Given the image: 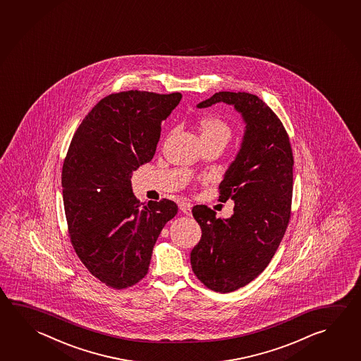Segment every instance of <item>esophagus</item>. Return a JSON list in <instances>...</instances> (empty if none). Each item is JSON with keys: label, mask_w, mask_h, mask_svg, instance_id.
Returning <instances> with one entry per match:
<instances>
[{"label": "esophagus", "mask_w": 361, "mask_h": 361, "mask_svg": "<svg viewBox=\"0 0 361 361\" xmlns=\"http://www.w3.org/2000/svg\"><path fill=\"white\" fill-rule=\"evenodd\" d=\"M178 208L183 212V214L190 215L191 214V204L190 202H181L178 204Z\"/></svg>", "instance_id": "obj_1"}]
</instances>
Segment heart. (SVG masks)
Masks as SVG:
<instances>
[{
  "label": "heart",
  "instance_id": "1",
  "mask_svg": "<svg viewBox=\"0 0 361 361\" xmlns=\"http://www.w3.org/2000/svg\"><path fill=\"white\" fill-rule=\"evenodd\" d=\"M200 137L221 140L227 142L231 137V128L228 127L226 121L218 118H207L200 123Z\"/></svg>",
  "mask_w": 361,
  "mask_h": 361
}]
</instances>
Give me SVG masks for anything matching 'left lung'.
<instances>
[{"mask_svg": "<svg viewBox=\"0 0 361 361\" xmlns=\"http://www.w3.org/2000/svg\"><path fill=\"white\" fill-rule=\"evenodd\" d=\"M232 105L245 123L240 151L221 180V202L233 200V214L218 219L205 205L192 215L202 238L190 253L192 271L212 290L229 293L265 270L290 218L293 153L288 134L257 96L221 91L196 108Z\"/></svg>", "mask_w": 361, "mask_h": 361, "instance_id": "1", "label": "left lung"}]
</instances>
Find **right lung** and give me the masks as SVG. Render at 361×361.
<instances>
[{"mask_svg": "<svg viewBox=\"0 0 361 361\" xmlns=\"http://www.w3.org/2000/svg\"><path fill=\"white\" fill-rule=\"evenodd\" d=\"M181 97L138 90L104 97L85 116L64 159L71 242L87 270L115 289L146 276L162 228L178 214L167 199L142 204L130 178L153 159L162 121Z\"/></svg>", "mask_w": 361, "mask_h": 361, "instance_id": "1", "label": "right lung"}]
</instances>
